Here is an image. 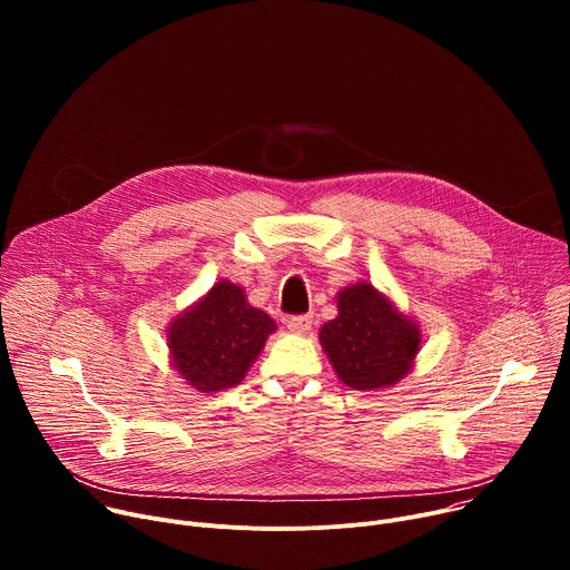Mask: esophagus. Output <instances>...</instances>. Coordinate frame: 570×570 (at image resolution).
<instances>
[{
    "instance_id": "esophagus-1",
    "label": "esophagus",
    "mask_w": 570,
    "mask_h": 570,
    "mask_svg": "<svg viewBox=\"0 0 570 570\" xmlns=\"http://www.w3.org/2000/svg\"><path fill=\"white\" fill-rule=\"evenodd\" d=\"M311 322H313V315H311V313L291 315V317H286V327H288L293 334H306V332L311 330Z\"/></svg>"
}]
</instances>
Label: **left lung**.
I'll list each match as a JSON object with an SVG mask.
<instances>
[{"label":"left lung","instance_id":"8db88e82","mask_svg":"<svg viewBox=\"0 0 570 570\" xmlns=\"http://www.w3.org/2000/svg\"><path fill=\"white\" fill-rule=\"evenodd\" d=\"M320 343L343 383L374 390L403 379L422 336L372 284H356L338 295V317L322 324Z\"/></svg>","mask_w":570,"mask_h":570}]
</instances>
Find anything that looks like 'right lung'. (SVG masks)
I'll list each match as a JSON object with an SVG mask.
<instances>
[{"instance_id": "add662e5", "label": "right lung", "mask_w": 570, "mask_h": 570, "mask_svg": "<svg viewBox=\"0 0 570 570\" xmlns=\"http://www.w3.org/2000/svg\"><path fill=\"white\" fill-rule=\"evenodd\" d=\"M275 322L253 308L229 282H218L207 297L169 327V347L183 379L200 392L236 385L259 356Z\"/></svg>"}]
</instances>
